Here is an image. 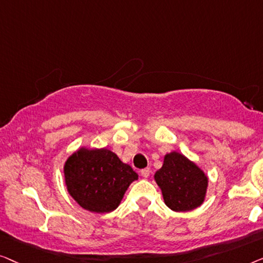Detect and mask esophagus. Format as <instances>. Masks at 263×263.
<instances>
[{
  "label": "esophagus",
  "instance_id": "esophagus-1",
  "mask_svg": "<svg viewBox=\"0 0 263 263\" xmlns=\"http://www.w3.org/2000/svg\"><path fill=\"white\" fill-rule=\"evenodd\" d=\"M140 175H142L143 177H149L150 175V168H145V169H142L140 170Z\"/></svg>",
  "mask_w": 263,
  "mask_h": 263
}]
</instances>
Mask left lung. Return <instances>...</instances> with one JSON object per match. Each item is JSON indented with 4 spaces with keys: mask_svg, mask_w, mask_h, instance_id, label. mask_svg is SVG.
Here are the masks:
<instances>
[{
    "mask_svg": "<svg viewBox=\"0 0 263 263\" xmlns=\"http://www.w3.org/2000/svg\"><path fill=\"white\" fill-rule=\"evenodd\" d=\"M155 181L165 205L175 212H187L200 206L209 184L205 173L176 151L165 155L163 165L155 174Z\"/></svg>",
    "mask_w": 263,
    "mask_h": 263,
    "instance_id": "8db88e82",
    "label": "left lung"
}]
</instances>
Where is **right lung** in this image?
<instances>
[{"label": "right lung", "instance_id": "right-lung-1", "mask_svg": "<svg viewBox=\"0 0 263 263\" xmlns=\"http://www.w3.org/2000/svg\"><path fill=\"white\" fill-rule=\"evenodd\" d=\"M69 194L82 209L95 213L112 212L138 174L112 151L81 147L64 164Z\"/></svg>", "mask_w": 263, "mask_h": 263}]
</instances>
